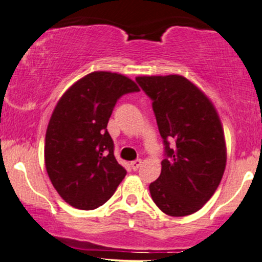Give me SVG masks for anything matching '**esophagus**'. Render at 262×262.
<instances>
[{"mask_svg":"<svg viewBox=\"0 0 262 262\" xmlns=\"http://www.w3.org/2000/svg\"><path fill=\"white\" fill-rule=\"evenodd\" d=\"M130 165H131V167H132V169H134V171H137V169H138L139 167H141L142 160H141V159H137V160L132 161Z\"/></svg>","mask_w":262,"mask_h":262,"instance_id":"obj_1","label":"esophagus"}]
</instances>
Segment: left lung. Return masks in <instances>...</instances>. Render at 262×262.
<instances>
[{
    "mask_svg": "<svg viewBox=\"0 0 262 262\" xmlns=\"http://www.w3.org/2000/svg\"><path fill=\"white\" fill-rule=\"evenodd\" d=\"M136 81L151 98L165 144L161 174L149 185L152 201L167 215H190L212 198L225 171L222 121L209 98L185 77L144 76Z\"/></svg>",
    "mask_w": 262,
    "mask_h": 262,
    "instance_id": "left-lung-1",
    "label": "left lung"
}]
</instances>
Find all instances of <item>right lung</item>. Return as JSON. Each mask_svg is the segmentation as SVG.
<instances>
[{
	"label": "right lung",
	"mask_w": 262,
	"mask_h": 262,
	"mask_svg": "<svg viewBox=\"0 0 262 262\" xmlns=\"http://www.w3.org/2000/svg\"><path fill=\"white\" fill-rule=\"evenodd\" d=\"M137 91L130 78L96 71L57 102L47 127L44 161L53 186L74 208L90 210L106 203L126 176L114 156L107 124L119 98Z\"/></svg>",
	"instance_id": "add662e5"
}]
</instances>
